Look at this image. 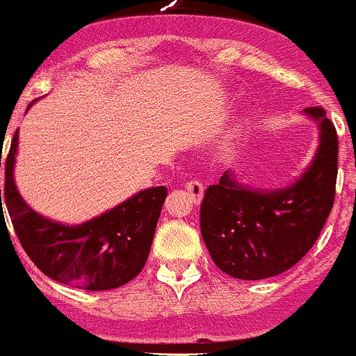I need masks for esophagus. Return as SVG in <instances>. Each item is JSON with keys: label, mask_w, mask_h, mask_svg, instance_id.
<instances>
[{"label": "esophagus", "mask_w": 356, "mask_h": 356, "mask_svg": "<svg viewBox=\"0 0 356 356\" xmlns=\"http://www.w3.org/2000/svg\"><path fill=\"white\" fill-rule=\"evenodd\" d=\"M185 188H186V192H188V195L192 197L193 202L195 204L200 202V199H202V195H204V186L199 179H190V181H186Z\"/></svg>", "instance_id": "obj_1"}]
</instances>
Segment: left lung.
Wrapping results in <instances>:
<instances>
[{
	"instance_id": "obj_1",
	"label": "left lung",
	"mask_w": 356,
	"mask_h": 356,
	"mask_svg": "<svg viewBox=\"0 0 356 356\" xmlns=\"http://www.w3.org/2000/svg\"><path fill=\"white\" fill-rule=\"evenodd\" d=\"M306 114L318 122L320 145L312 166L289 188L259 192L228 173L207 186L200 234L214 265L242 280L280 275L312 249L334 206L337 133L322 107Z\"/></svg>"
}]
</instances>
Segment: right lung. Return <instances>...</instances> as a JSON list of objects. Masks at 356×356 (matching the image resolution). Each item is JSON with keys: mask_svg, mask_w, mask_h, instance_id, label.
<instances>
[{"mask_svg": "<svg viewBox=\"0 0 356 356\" xmlns=\"http://www.w3.org/2000/svg\"><path fill=\"white\" fill-rule=\"evenodd\" d=\"M17 138L15 133L6 156L3 199L15 235L31 261L50 279L84 291L115 289L135 279L149 258L168 195L166 186L142 190L77 227L55 223L31 209L17 192L13 183ZM0 206L5 216L3 202Z\"/></svg>", "mask_w": 356, "mask_h": 356, "instance_id": "1", "label": "right lung"}]
</instances>
